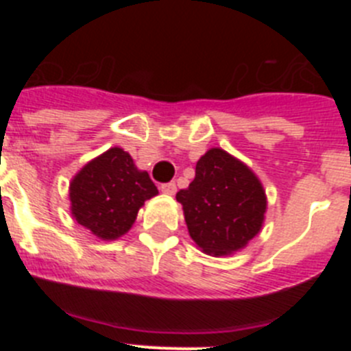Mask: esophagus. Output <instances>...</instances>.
<instances>
[{"label": "esophagus", "mask_w": 351, "mask_h": 351, "mask_svg": "<svg viewBox=\"0 0 351 351\" xmlns=\"http://www.w3.org/2000/svg\"><path fill=\"white\" fill-rule=\"evenodd\" d=\"M160 190L167 195H173L176 191H178V186H176V182L173 181H170V182H165V184H161Z\"/></svg>", "instance_id": "obj_1"}]
</instances>
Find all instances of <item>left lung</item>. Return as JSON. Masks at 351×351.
<instances>
[{
    "instance_id": "left-lung-1",
    "label": "left lung",
    "mask_w": 351,
    "mask_h": 351,
    "mask_svg": "<svg viewBox=\"0 0 351 351\" xmlns=\"http://www.w3.org/2000/svg\"><path fill=\"white\" fill-rule=\"evenodd\" d=\"M176 198L191 239L216 256L246 246L262 228L267 207L255 173L223 149H210L197 161L195 179Z\"/></svg>"
}]
</instances>
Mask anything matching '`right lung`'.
I'll return each mask as SVG.
<instances>
[{"label": "right lung", "instance_id": "obj_1", "mask_svg": "<svg viewBox=\"0 0 351 351\" xmlns=\"http://www.w3.org/2000/svg\"><path fill=\"white\" fill-rule=\"evenodd\" d=\"M158 195L147 172L119 147L89 161L70 184L71 214L96 237L110 241L132 228L145 200Z\"/></svg>", "mask_w": 351, "mask_h": 351}]
</instances>
